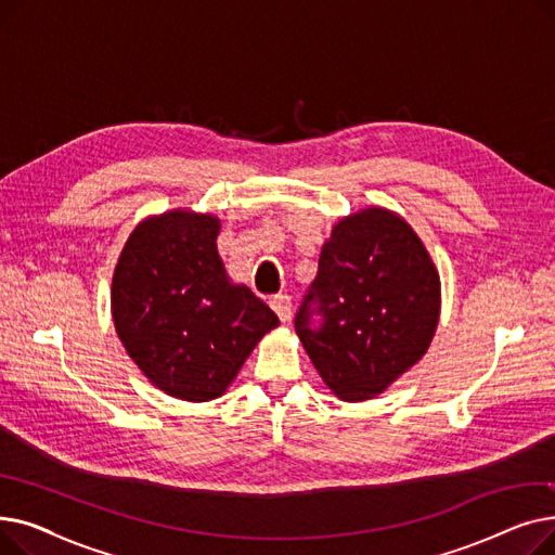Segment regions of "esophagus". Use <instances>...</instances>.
I'll return each instance as SVG.
<instances>
[{
    "label": "esophagus",
    "mask_w": 555,
    "mask_h": 555,
    "mask_svg": "<svg viewBox=\"0 0 555 555\" xmlns=\"http://www.w3.org/2000/svg\"><path fill=\"white\" fill-rule=\"evenodd\" d=\"M270 306L279 314L281 322H289V317H293V299H289L287 295H276V297H272Z\"/></svg>",
    "instance_id": "1"
}]
</instances>
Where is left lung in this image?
I'll list each match as a JSON object with an SVG mask.
<instances>
[{
  "instance_id": "obj_1",
  "label": "left lung",
  "mask_w": 555,
  "mask_h": 555,
  "mask_svg": "<svg viewBox=\"0 0 555 555\" xmlns=\"http://www.w3.org/2000/svg\"><path fill=\"white\" fill-rule=\"evenodd\" d=\"M439 314L441 279L423 241L398 214L369 207L333 227L295 328L333 393L360 402L427 353Z\"/></svg>"
}]
</instances>
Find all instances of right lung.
<instances>
[{
    "instance_id": "1",
    "label": "right lung",
    "mask_w": 555,
    "mask_h": 555,
    "mask_svg": "<svg viewBox=\"0 0 555 555\" xmlns=\"http://www.w3.org/2000/svg\"><path fill=\"white\" fill-rule=\"evenodd\" d=\"M220 220L184 209L141 220L112 276L114 328L132 362L172 398L227 391L279 317L231 283L216 238Z\"/></svg>"
}]
</instances>
